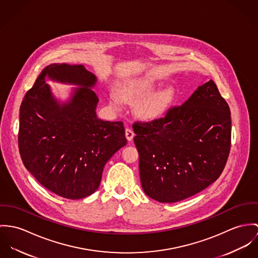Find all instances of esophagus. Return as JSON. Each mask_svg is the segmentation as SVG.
<instances>
[{
  "instance_id": "obj_1",
  "label": "esophagus",
  "mask_w": 258,
  "mask_h": 258,
  "mask_svg": "<svg viewBox=\"0 0 258 258\" xmlns=\"http://www.w3.org/2000/svg\"><path fill=\"white\" fill-rule=\"evenodd\" d=\"M134 137H135V133L133 132V130L131 127H126L125 128V138H126V140L128 142H131V141H133Z\"/></svg>"
}]
</instances>
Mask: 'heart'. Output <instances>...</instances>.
I'll return each instance as SVG.
<instances>
[{"label":"heart","instance_id":"heart-1","mask_svg":"<svg viewBox=\"0 0 258 258\" xmlns=\"http://www.w3.org/2000/svg\"><path fill=\"white\" fill-rule=\"evenodd\" d=\"M155 87V82L151 79H143L132 82L125 88L123 98L126 101H142L153 92ZM170 101V91L159 92L143 102L139 107V112L143 118L147 120L159 118L165 114ZM112 104L114 106H120L122 104V98L118 94H113Z\"/></svg>","mask_w":258,"mask_h":258}]
</instances>
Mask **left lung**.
<instances>
[{"mask_svg": "<svg viewBox=\"0 0 258 258\" xmlns=\"http://www.w3.org/2000/svg\"><path fill=\"white\" fill-rule=\"evenodd\" d=\"M144 193L175 203L199 193L224 170L230 150L229 105L213 80L197 88L181 106L149 122L136 121Z\"/></svg>", "mask_w": 258, "mask_h": 258, "instance_id": "left-lung-1", "label": "left lung"}]
</instances>
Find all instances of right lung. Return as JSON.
I'll return each instance as SVG.
<instances>
[{
	"mask_svg": "<svg viewBox=\"0 0 258 258\" xmlns=\"http://www.w3.org/2000/svg\"><path fill=\"white\" fill-rule=\"evenodd\" d=\"M80 86L60 104L45 84ZM96 76L83 65L46 66L27 92L20 110L19 149L24 165L46 189L66 199H82L100 186L103 169L126 144L122 121L98 118L99 98L90 88Z\"/></svg>",
	"mask_w": 258,
	"mask_h": 258,
	"instance_id": "right-lung-1",
	"label": "right lung"
}]
</instances>
